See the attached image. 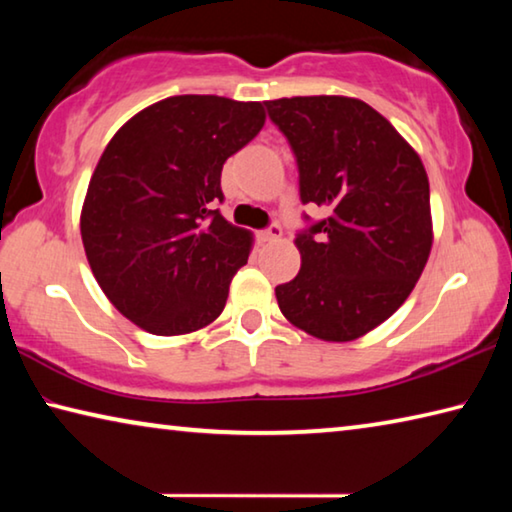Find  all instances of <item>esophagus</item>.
<instances>
[{"label":"esophagus","instance_id":"esophagus-1","mask_svg":"<svg viewBox=\"0 0 512 512\" xmlns=\"http://www.w3.org/2000/svg\"><path fill=\"white\" fill-rule=\"evenodd\" d=\"M280 237H282V228L277 223H271L266 230L259 232V239H262V241H275Z\"/></svg>","mask_w":512,"mask_h":512}]
</instances>
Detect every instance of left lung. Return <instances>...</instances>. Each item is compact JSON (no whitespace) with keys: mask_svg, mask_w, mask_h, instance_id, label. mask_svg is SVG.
<instances>
[{"mask_svg":"<svg viewBox=\"0 0 512 512\" xmlns=\"http://www.w3.org/2000/svg\"><path fill=\"white\" fill-rule=\"evenodd\" d=\"M264 106L296 155L300 201L329 207L327 219L298 232L302 266L275 287L277 305L316 339L354 341L391 318L424 271L433 241L427 171L391 121L359 99Z\"/></svg>","mask_w":512,"mask_h":512,"instance_id":"obj_1","label":"left lung"}]
</instances>
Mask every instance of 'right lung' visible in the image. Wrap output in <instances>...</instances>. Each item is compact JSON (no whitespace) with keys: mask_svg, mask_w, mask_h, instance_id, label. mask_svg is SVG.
I'll list each match as a JSON object with an SVG mask.
<instances>
[{"mask_svg":"<svg viewBox=\"0 0 512 512\" xmlns=\"http://www.w3.org/2000/svg\"><path fill=\"white\" fill-rule=\"evenodd\" d=\"M264 121L257 101L183 94L137 112L108 142L81 237L99 287L137 327L176 336L219 318L253 246L216 210L221 169Z\"/></svg>","mask_w":512,"mask_h":512,"instance_id":"obj_1","label":"right lung"}]
</instances>
